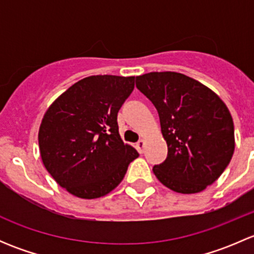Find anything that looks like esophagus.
I'll list each match as a JSON object with an SVG mask.
<instances>
[{
  "label": "esophagus",
  "instance_id": "34e87169",
  "mask_svg": "<svg viewBox=\"0 0 254 254\" xmlns=\"http://www.w3.org/2000/svg\"><path fill=\"white\" fill-rule=\"evenodd\" d=\"M145 143H146V141L143 139H141L139 142L136 143V148H137V151H139L140 153L143 152V148H145Z\"/></svg>",
  "mask_w": 254,
  "mask_h": 254
}]
</instances>
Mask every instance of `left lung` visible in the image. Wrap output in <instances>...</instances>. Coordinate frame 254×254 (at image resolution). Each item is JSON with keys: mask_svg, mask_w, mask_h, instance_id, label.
I'll use <instances>...</instances> for the list:
<instances>
[{"mask_svg": "<svg viewBox=\"0 0 254 254\" xmlns=\"http://www.w3.org/2000/svg\"><path fill=\"white\" fill-rule=\"evenodd\" d=\"M136 87L157 109L167 142V158L152 168L155 176L177 193L203 191L234 155V120L226 104L196 79L171 71L136 76Z\"/></svg>", "mask_w": 254, "mask_h": 254, "instance_id": "1", "label": "left lung"}]
</instances>
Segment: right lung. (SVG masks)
I'll return each mask as SVG.
<instances>
[{"label":"right lung","mask_w":254,"mask_h":254,"mask_svg":"<svg viewBox=\"0 0 254 254\" xmlns=\"http://www.w3.org/2000/svg\"><path fill=\"white\" fill-rule=\"evenodd\" d=\"M134 86V76H89L72 84L45 112L38 134L42 161L56 183L72 195H107L139 156L123 142L117 122Z\"/></svg>","instance_id":"1"}]
</instances>
